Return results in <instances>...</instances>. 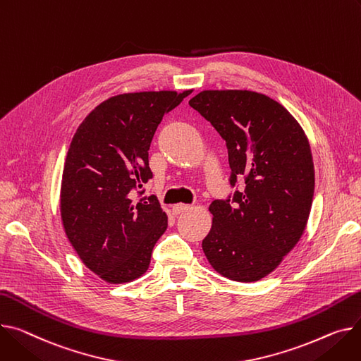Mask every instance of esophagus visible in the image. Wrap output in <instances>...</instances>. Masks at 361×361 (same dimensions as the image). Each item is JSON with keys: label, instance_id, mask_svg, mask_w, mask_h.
Returning <instances> with one entry per match:
<instances>
[{"label": "esophagus", "instance_id": "obj_1", "mask_svg": "<svg viewBox=\"0 0 361 361\" xmlns=\"http://www.w3.org/2000/svg\"><path fill=\"white\" fill-rule=\"evenodd\" d=\"M190 209V206L188 204H184V203H177V204H174L173 206V214H180V213H183V212H185V210H188Z\"/></svg>", "mask_w": 361, "mask_h": 361}]
</instances>
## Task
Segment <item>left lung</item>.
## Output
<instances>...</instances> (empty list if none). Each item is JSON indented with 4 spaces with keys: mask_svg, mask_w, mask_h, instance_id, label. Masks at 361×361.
I'll return each instance as SVG.
<instances>
[{
    "mask_svg": "<svg viewBox=\"0 0 361 361\" xmlns=\"http://www.w3.org/2000/svg\"><path fill=\"white\" fill-rule=\"evenodd\" d=\"M188 104L226 142L229 183L244 188L212 202L202 248L219 274L243 283L270 274L306 228L315 188L307 137L296 118L267 95L206 90Z\"/></svg>",
    "mask_w": 361,
    "mask_h": 361,
    "instance_id": "8db88e82",
    "label": "left lung"
}]
</instances>
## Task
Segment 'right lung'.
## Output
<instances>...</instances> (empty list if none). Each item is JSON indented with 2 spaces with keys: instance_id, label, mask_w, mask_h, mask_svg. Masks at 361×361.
<instances>
[{
  "instance_id": "right-lung-1",
  "label": "right lung",
  "mask_w": 361,
  "mask_h": 361,
  "mask_svg": "<svg viewBox=\"0 0 361 361\" xmlns=\"http://www.w3.org/2000/svg\"><path fill=\"white\" fill-rule=\"evenodd\" d=\"M190 92L114 95L95 107L72 137L61 185L62 224L82 262L109 283H128L145 273L168 226L158 199L142 197L152 178L148 151L164 114Z\"/></svg>"
}]
</instances>
